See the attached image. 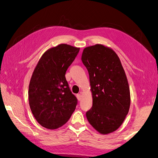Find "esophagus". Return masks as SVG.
I'll return each instance as SVG.
<instances>
[{
    "instance_id": "obj_1",
    "label": "esophagus",
    "mask_w": 158,
    "mask_h": 158,
    "mask_svg": "<svg viewBox=\"0 0 158 158\" xmlns=\"http://www.w3.org/2000/svg\"><path fill=\"white\" fill-rule=\"evenodd\" d=\"M77 99H78L79 101H80L81 99V95L80 94H77Z\"/></svg>"
}]
</instances>
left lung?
Segmentation results:
<instances>
[{"label": "left lung", "instance_id": "8db88e82", "mask_svg": "<svg viewBox=\"0 0 158 158\" xmlns=\"http://www.w3.org/2000/svg\"><path fill=\"white\" fill-rule=\"evenodd\" d=\"M81 60L89 75L93 106L86 112L89 123L102 134L117 130L127 115L130 91L118 55L95 44L84 48Z\"/></svg>", "mask_w": 158, "mask_h": 158}]
</instances>
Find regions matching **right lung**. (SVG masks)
I'll return each mask as SVG.
<instances>
[{
  "instance_id": "add662e5",
  "label": "right lung",
  "mask_w": 158,
  "mask_h": 158,
  "mask_svg": "<svg viewBox=\"0 0 158 158\" xmlns=\"http://www.w3.org/2000/svg\"><path fill=\"white\" fill-rule=\"evenodd\" d=\"M79 48L60 44L40 59L29 86L31 110L43 127L55 129L65 124L75 111L77 99L72 94L65 73Z\"/></svg>"
}]
</instances>
